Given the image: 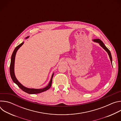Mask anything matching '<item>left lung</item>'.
<instances>
[{
  "label": "left lung",
  "instance_id": "8db88e82",
  "mask_svg": "<svg viewBox=\"0 0 121 121\" xmlns=\"http://www.w3.org/2000/svg\"><path fill=\"white\" fill-rule=\"evenodd\" d=\"M93 41L94 42H95L99 43V45L107 52L108 54V55H109V57L110 58V60H111V63L112 64V55H111V52H110V50L106 47V46L104 45V44L103 43L100 39H94V40H93Z\"/></svg>",
  "mask_w": 121,
  "mask_h": 121
}]
</instances>
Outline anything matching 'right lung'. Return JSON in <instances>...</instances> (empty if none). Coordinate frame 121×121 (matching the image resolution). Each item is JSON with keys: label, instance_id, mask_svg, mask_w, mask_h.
<instances>
[{"label": "right lung", "instance_id": "right-lung-1", "mask_svg": "<svg viewBox=\"0 0 121 121\" xmlns=\"http://www.w3.org/2000/svg\"><path fill=\"white\" fill-rule=\"evenodd\" d=\"M29 37V36L27 37L26 38V39H27ZM24 43V42L22 43H21L20 44H19L18 46H17L15 49H14L13 52L12 53V55L11 56V62H10V67H9V70H10V76L11 78L13 80V81L16 83L17 85L18 86V87L21 89L23 91L28 93V94H38V93H41L42 92L45 91L47 90H48V89H49L51 87V85H52V79H53V76L54 73L53 74L52 76L51 77V79L48 84V85L46 86V87L43 88V89H30V88H27L24 86H23L22 84H21L19 81L17 80V79L16 78L15 75V73H14V63H15V56L16 54V53L18 50L20 48V47L21 46H22L23 45V44Z\"/></svg>", "mask_w": 121, "mask_h": 121}]
</instances>
